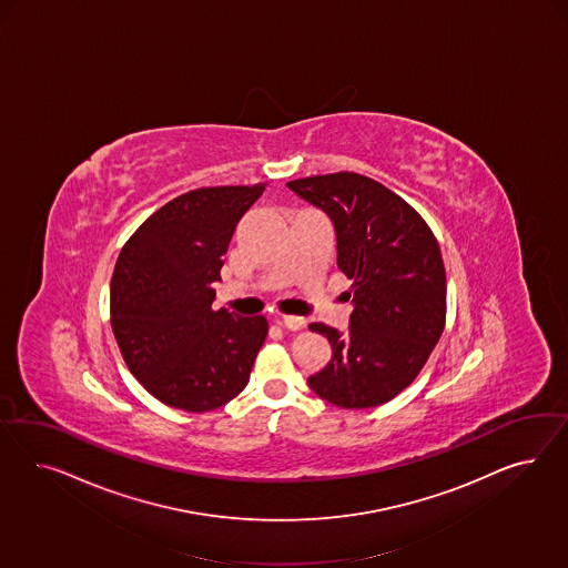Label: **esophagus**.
Wrapping results in <instances>:
<instances>
[{
  "instance_id": "obj_1",
  "label": "esophagus",
  "mask_w": 568,
  "mask_h": 568,
  "mask_svg": "<svg viewBox=\"0 0 568 568\" xmlns=\"http://www.w3.org/2000/svg\"><path fill=\"white\" fill-rule=\"evenodd\" d=\"M283 327L290 328V331H302L308 325V321L304 316H283Z\"/></svg>"
}]
</instances>
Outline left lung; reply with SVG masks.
Here are the masks:
<instances>
[{
	"instance_id": "1",
	"label": "left lung",
	"mask_w": 568,
	"mask_h": 568,
	"mask_svg": "<svg viewBox=\"0 0 568 568\" xmlns=\"http://www.w3.org/2000/svg\"><path fill=\"white\" fill-rule=\"evenodd\" d=\"M335 229L337 266L354 281L349 328L310 331L331 344L310 389L339 408L381 406L413 383L446 325V268L439 243L410 204L356 172L290 181Z\"/></svg>"
}]
</instances>
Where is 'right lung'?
<instances>
[{
  "instance_id": "1",
  "label": "right lung",
  "mask_w": 568,
  "mask_h": 568,
  "mask_svg": "<svg viewBox=\"0 0 568 568\" xmlns=\"http://www.w3.org/2000/svg\"><path fill=\"white\" fill-rule=\"evenodd\" d=\"M264 185L187 191L124 243L110 285L122 358L162 404L207 413L243 392L266 339L264 316L212 310L223 256Z\"/></svg>"
}]
</instances>
